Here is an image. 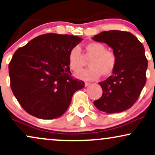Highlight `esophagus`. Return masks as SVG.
<instances>
[{
  "mask_svg": "<svg viewBox=\"0 0 155 155\" xmlns=\"http://www.w3.org/2000/svg\"><path fill=\"white\" fill-rule=\"evenodd\" d=\"M90 85V83H88V82H85V87H88V86Z\"/></svg>",
  "mask_w": 155,
  "mask_h": 155,
  "instance_id": "esophagus-1",
  "label": "esophagus"
}]
</instances>
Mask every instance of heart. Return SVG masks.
Returning <instances> with one entry per match:
<instances>
[{
	"instance_id": "obj_1",
	"label": "heart",
	"mask_w": 155,
	"mask_h": 155,
	"mask_svg": "<svg viewBox=\"0 0 155 155\" xmlns=\"http://www.w3.org/2000/svg\"><path fill=\"white\" fill-rule=\"evenodd\" d=\"M68 65L72 71H80L89 61L90 67L76 74L78 79L85 81H94L101 75L107 76L112 73L117 64L114 53L107 50L104 44L91 42L84 46L83 54L77 46L70 49L68 56Z\"/></svg>"
}]
</instances>
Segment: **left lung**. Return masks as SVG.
<instances>
[{"label": "left lung", "mask_w": 155, "mask_h": 155, "mask_svg": "<svg viewBox=\"0 0 155 155\" xmlns=\"http://www.w3.org/2000/svg\"><path fill=\"white\" fill-rule=\"evenodd\" d=\"M92 39L107 44L117 57L112 74L99 83L103 94L94 104L107 114L127 110L137 100L146 83L148 62L144 46L137 37L127 31H103Z\"/></svg>", "instance_id": "obj_1"}]
</instances>
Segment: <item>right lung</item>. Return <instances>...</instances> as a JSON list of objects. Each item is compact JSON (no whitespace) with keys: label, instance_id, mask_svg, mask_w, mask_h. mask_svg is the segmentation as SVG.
<instances>
[{"label":"right lung","instance_id":"add662e5","mask_svg":"<svg viewBox=\"0 0 155 155\" xmlns=\"http://www.w3.org/2000/svg\"><path fill=\"white\" fill-rule=\"evenodd\" d=\"M83 40L72 35L46 34L19 48L10 62L13 94L23 109L42 119L63 115L73 94L84 87L74 79L68 65L70 49Z\"/></svg>","mask_w":155,"mask_h":155}]
</instances>
